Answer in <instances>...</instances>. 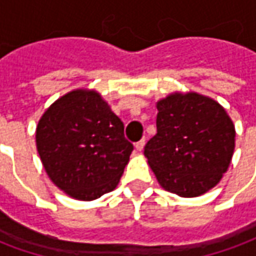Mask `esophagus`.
Returning a JSON list of instances; mask_svg holds the SVG:
<instances>
[{"mask_svg":"<svg viewBox=\"0 0 256 256\" xmlns=\"http://www.w3.org/2000/svg\"><path fill=\"white\" fill-rule=\"evenodd\" d=\"M144 145H145V138H141L140 141H137V142H136V150L141 152V150H144Z\"/></svg>","mask_w":256,"mask_h":256,"instance_id":"34e87169","label":"esophagus"}]
</instances>
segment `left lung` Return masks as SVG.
Segmentation results:
<instances>
[{
	"mask_svg": "<svg viewBox=\"0 0 256 256\" xmlns=\"http://www.w3.org/2000/svg\"><path fill=\"white\" fill-rule=\"evenodd\" d=\"M158 133L144 155L158 181L182 198L200 196L220 182L234 150V126L216 101L198 93L158 102Z\"/></svg>",
	"mask_w": 256,
	"mask_h": 256,
	"instance_id": "8db88e82",
	"label": "left lung"
}]
</instances>
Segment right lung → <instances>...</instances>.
Returning a JSON list of instances; mask_svg holds the SVG:
<instances>
[{
    "mask_svg": "<svg viewBox=\"0 0 256 256\" xmlns=\"http://www.w3.org/2000/svg\"><path fill=\"white\" fill-rule=\"evenodd\" d=\"M36 138L49 178L78 200H94L116 188L133 150L122 120L89 90L54 101L40 119Z\"/></svg>",
    "mask_w": 256,
    "mask_h": 256,
    "instance_id": "obj_1",
    "label": "right lung"
}]
</instances>
